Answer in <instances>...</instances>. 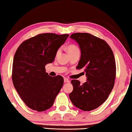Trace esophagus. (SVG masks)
<instances>
[{
	"mask_svg": "<svg viewBox=\"0 0 132 132\" xmlns=\"http://www.w3.org/2000/svg\"><path fill=\"white\" fill-rule=\"evenodd\" d=\"M64 81L65 83H69L70 82V80L69 79H68V78H65L64 79Z\"/></svg>",
	"mask_w": 132,
	"mask_h": 132,
	"instance_id": "1",
	"label": "esophagus"
}]
</instances>
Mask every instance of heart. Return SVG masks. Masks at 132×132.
I'll return each mask as SVG.
<instances>
[{"instance_id": "b5f03b06", "label": "heart", "mask_w": 132, "mask_h": 132, "mask_svg": "<svg viewBox=\"0 0 132 132\" xmlns=\"http://www.w3.org/2000/svg\"><path fill=\"white\" fill-rule=\"evenodd\" d=\"M79 51V49H78V48L76 46H75L74 44H71V45H69V46H68V53H71V52H74V51ZM60 52V50H58L57 51V53L56 54H58V53Z\"/></svg>"}]
</instances>
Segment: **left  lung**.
Segmentation results:
<instances>
[{
	"mask_svg": "<svg viewBox=\"0 0 132 132\" xmlns=\"http://www.w3.org/2000/svg\"><path fill=\"white\" fill-rule=\"evenodd\" d=\"M78 43L81 56L77 69H84L86 81L72 80L73 91L69 98L74 106L83 111H91L107 99L114 84L116 63L110 47L103 40L87 33L70 36Z\"/></svg>",
	"mask_w": 132,
	"mask_h": 132,
	"instance_id": "obj_1",
	"label": "left lung"
}]
</instances>
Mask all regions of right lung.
Instances as JSON below:
<instances>
[{
	"label": "right lung",
	"instance_id": "right-lung-1",
	"mask_svg": "<svg viewBox=\"0 0 132 132\" xmlns=\"http://www.w3.org/2000/svg\"><path fill=\"white\" fill-rule=\"evenodd\" d=\"M69 35L42 33L26 40L18 48L13 63L15 89L28 107L44 111L54 104L64 83L61 76L51 77L45 66L54 61Z\"/></svg>",
	"mask_w": 132,
	"mask_h": 132
}]
</instances>
